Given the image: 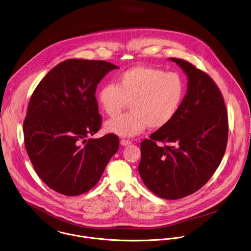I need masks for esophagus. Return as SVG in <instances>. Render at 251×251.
I'll return each mask as SVG.
<instances>
[{
  "instance_id": "esophagus-1",
  "label": "esophagus",
  "mask_w": 251,
  "mask_h": 251,
  "mask_svg": "<svg viewBox=\"0 0 251 251\" xmlns=\"http://www.w3.org/2000/svg\"><path fill=\"white\" fill-rule=\"evenodd\" d=\"M120 145H121V146H123V147H127V146L131 145V142H130V141H128V140H124V139H122V140L120 141Z\"/></svg>"
}]
</instances>
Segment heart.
Here are the masks:
<instances>
[{
    "mask_svg": "<svg viewBox=\"0 0 251 251\" xmlns=\"http://www.w3.org/2000/svg\"><path fill=\"white\" fill-rule=\"evenodd\" d=\"M185 86L176 73L137 66L118 75L116 83L101 86L97 100L101 110L114 116L131 101L132 111L108 120L104 130L119 137H133L148 127L153 130L167 126L176 116Z\"/></svg>",
    "mask_w": 251,
    "mask_h": 251,
    "instance_id": "obj_1",
    "label": "heart"
}]
</instances>
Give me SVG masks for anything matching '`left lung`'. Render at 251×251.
<instances>
[{"instance_id": "1", "label": "left lung", "mask_w": 251, "mask_h": 251, "mask_svg": "<svg viewBox=\"0 0 251 251\" xmlns=\"http://www.w3.org/2000/svg\"><path fill=\"white\" fill-rule=\"evenodd\" d=\"M187 76V91L174 119L141 144L139 174L160 198L176 200L193 194L218 168L228 140V116L214 81L177 58Z\"/></svg>"}]
</instances>
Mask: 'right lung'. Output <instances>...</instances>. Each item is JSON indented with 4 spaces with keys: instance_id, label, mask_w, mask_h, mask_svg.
<instances>
[{
    "instance_id": "add662e5",
    "label": "right lung",
    "mask_w": 251,
    "mask_h": 251,
    "mask_svg": "<svg viewBox=\"0 0 251 251\" xmlns=\"http://www.w3.org/2000/svg\"><path fill=\"white\" fill-rule=\"evenodd\" d=\"M115 65L68 59L41 80L23 123L25 148L40 178L52 190L77 196L93 188L116 153L114 134L86 139L100 127L95 92Z\"/></svg>"
}]
</instances>
